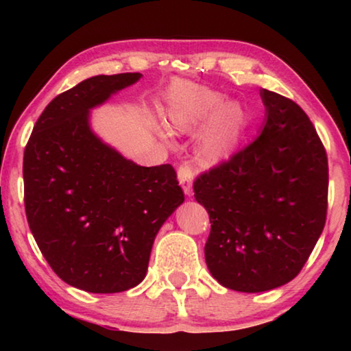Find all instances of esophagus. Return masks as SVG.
<instances>
[{"instance_id": "obj_1", "label": "esophagus", "mask_w": 351, "mask_h": 351, "mask_svg": "<svg viewBox=\"0 0 351 351\" xmlns=\"http://www.w3.org/2000/svg\"><path fill=\"white\" fill-rule=\"evenodd\" d=\"M177 177H179V182L184 189V193L186 196L191 195V185H193V169L189 165H182L177 171Z\"/></svg>"}]
</instances>
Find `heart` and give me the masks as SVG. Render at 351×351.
<instances>
[{"label": "heart", "instance_id": "obj_1", "mask_svg": "<svg viewBox=\"0 0 351 351\" xmlns=\"http://www.w3.org/2000/svg\"><path fill=\"white\" fill-rule=\"evenodd\" d=\"M166 114L172 129L193 132L201 129L196 143L198 158L206 165H217L233 155L241 141L246 124V112L238 102L206 86L179 81L169 88L166 99ZM161 137H169L162 124H155Z\"/></svg>", "mask_w": 351, "mask_h": 351}]
</instances>
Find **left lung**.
I'll list each match as a JSON object with an SVG mask.
<instances>
[{
  "mask_svg": "<svg viewBox=\"0 0 351 351\" xmlns=\"http://www.w3.org/2000/svg\"><path fill=\"white\" fill-rule=\"evenodd\" d=\"M261 97V134L193 185L210 220L204 246L210 275L238 292L294 280L328 210V156L315 126L291 99L267 89Z\"/></svg>",
  "mask_w": 351,
  "mask_h": 351,
  "instance_id": "1",
  "label": "left lung"
}]
</instances>
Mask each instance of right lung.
Wrapping results in <instances>:
<instances>
[{"label": "right lung", "mask_w": 351, "mask_h": 351, "mask_svg": "<svg viewBox=\"0 0 351 351\" xmlns=\"http://www.w3.org/2000/svg\"><path fill=\"white\" fill-rule=\"evenodd\" d=\"M141 78L97 75L59 94L23 153L33 238L62 281L94 294L143 281L158 232L185 199L171 165L138 166L90 129V110Z\"/></svg>", "instance_id": "add662e5"}]
</instances>
